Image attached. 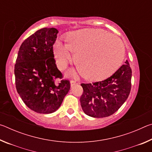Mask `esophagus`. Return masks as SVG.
<instances>
[{
  "label": "esophagus",
  "mask_w": 152,
  "mask_h": 152,
  "mask_svg": "<svg viewBox=\"0 0 152 152\" xmlns=\"http://www.w3.org/2000/svg\"><path fill=\"white\" fill-rule=\"evenodd\" d=\"M76 84H77V82H76V81L72 80V81L70 82V86H71V87H73L74 86L76 85Z\"/></svg>",
  "instance_id": "34e87169"
}]
</instances>
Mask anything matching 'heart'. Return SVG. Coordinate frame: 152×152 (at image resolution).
<instances>
[{
  "label": "heart",
  "mask_w": 152,
  "mask_h": 152,
  "mask_svg": "<svg viewBox=\"0 0 152 152\" xmlns=\"http://www.w3.org/2000/svg\"><path fill=\"white\" fill-rule=\"evenodd\" d=\"M65 45L53 46L56 64L61 70L72 61L71 53L82 76L91 82L101 81L116 72L123 63L125 48L115 36L99 29H81L68 33Z\"/></svg>",
  "instance_id": "b5f03b06"
}]
</instances>
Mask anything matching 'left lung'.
Masks as SVG:
<instances>
[{"label": "left lung", "instance_id": "8db88e82", "mask_svg": "<svg viewBox=\"0 0 152 152\" xmlns=\"http://www.w3.org/2000/svg\"><path fill=\"white\" fill-rule=\"evenodd\" d=\"M113 75L101 82L81 84L82 109L86 115L95 118L107 117L122 106L129 95L132 71L127 60Z\"/></svg>", "mask_w": 152, "mask_h": 152}]
</instances>
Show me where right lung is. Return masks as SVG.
Returning <instances> with one entry per match:
<instances>
[{"label": "right lung", "mask_w": 152, "mask_h": 152, "mask_svg": "<svg viewBox=\"0 0 152 152\" xmlns=\"http://www.w3.org/2000/svg\"><path fill=\"white\" fill-rule=\"evenodd\" d=\"M58 33L53 27L38 30L23 42L18 52L15 66L17 91L25 104L38 113L57 110L70 88L68 80L56 82L61 77L53 52Z\"/></svg>", "instance_id": "1"}]
</instances>
